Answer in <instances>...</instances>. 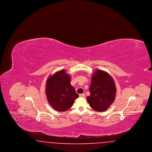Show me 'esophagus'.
<instances>
[{
  "label": "esophagus",
  "instance_id": "34e87169",
  "mask_svg": "<svg viewBox=\"0 0 152 152\" xmlns=\"http://www.w3.org/2000/svg\"><path fill=\"white\" fill-rule=\"evenodd\" d=\"M79 96L80 97H83V98H85L86 97V95L84 94H80Z\"/></svg>",
  "mask_w": 152,
  "mask_h": 152
}]
</instances>
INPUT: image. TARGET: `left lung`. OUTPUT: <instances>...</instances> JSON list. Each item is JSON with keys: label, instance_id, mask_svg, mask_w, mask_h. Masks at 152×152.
<instances>
[{"label": "left lung", "instance_id": "1", "mask_svg": "<svg viewBox=\"0 0 152 152\" xmlns=\"http://www.w3.org/2000/svg\"><path fill=\"white\" fill-rule=\"evenodd\" d=\"M89 92L87 100L91 107L97 112H104L115 99V81L107 72L97 69L92 76Z\"/></svg>", "mask_w": 152, "mask_h": 152}]
</instances>
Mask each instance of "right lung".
I'll use <instances>...</instances> for the list:
<instances>
[{
  "mask_svg": "<svg viewBox=\"0 0 152 152\" xmlns=\"http://www.w3.org/2000/svg\"><path fill=\"white\" fill-rule=\"evenodd\" d=\"M71 77L64 69L50 76L46 82L45 94L51 107L58 112L70 108L79 97L71 84Z\"/></svg>",
  "mask_w": 152,
  "mask_h": 152,
  "instance_id": "obj_1",
  "label": "right lung"
}]
</instances>
